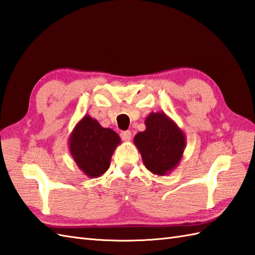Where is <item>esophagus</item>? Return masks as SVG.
<instances>
[{
    "label": "esophagus",
    "mask_w": 255,
    "mask_h": 255,
    "mask_svg": "<svg viewBox=\"0 0 255 255\" xmlns=\"http://www.w3.org/2000/svg\"><path fill=\"white\" fill-rule=\"evenodd\" d=\"M121 138L124 141H129L132 138V133L129 131H126V132H122L121 133Z\"/></svg>",
    "instance_id": "1"
}]
</instances>
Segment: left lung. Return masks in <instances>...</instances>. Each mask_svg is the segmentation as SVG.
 <instances>
[{
	"label": "left lung",
	"mask_w": 255,
	"mask_h": 255,
	"mask_svg": "<svg viewBox=\"0 0 255 255\" xmlns=\"http://www.w3.org/2000/svg\"><path fill=\"white\" fill-rule=\"evenodd\" d=\"M145 126V131L134 137L142 162L153 174L169 175L181 162L186 135L164 113H150L146 118Z\"/></svg>",
	"instance_id": "1"
}]
</instances>
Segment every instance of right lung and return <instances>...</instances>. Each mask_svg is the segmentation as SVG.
I'll use <instances>...</instances> for the list:
<instances>
[{
	"mask_svg": "<svg viewBox=\"0 0 255 255\" xmlns=\"http://www.w3.org/2000/svg\"><path fill=\"white\" fill-rule=\"evenodd\" d=\"M120 142L114 129L103 128L89 115L77 123L68 139L72 159L90 178L102 176L109 169L111 157Z\"/></svg>",
	"mask_w": 255,
	"mask_h": 255,
	"instance_id": "1",
	"label": "right lung"
}]
</instances>
